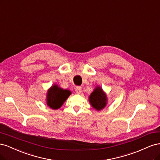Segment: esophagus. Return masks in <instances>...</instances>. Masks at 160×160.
Here are the masks:
<instances>
[{
  "label": "esophagus",
  "mask_w": 160,
  "mask_h": 160,
  "mask_svg": "<svg viewBox=\"0 0 160 160\" xmlns=\"http://www.w3.org/2000/svg\"><path fill=\"white\" fill-rule=\"evenodd\" d=\"M75 91L77 93H81V87H77V88H75Z\"/></svg>",
  "instance_id": "obj_1"
}]
</instances>
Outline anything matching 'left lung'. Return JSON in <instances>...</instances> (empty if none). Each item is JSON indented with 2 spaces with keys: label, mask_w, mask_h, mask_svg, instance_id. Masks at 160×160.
I'll use <instances>...</instances> for the list:
<instances>
[{
  "label": "left lung",
  "mask_w": 160,
  "mask_h": 160,
  "mask_svg": "<svg viewBox=\"0 0 160 160\" xmlns=\"http://www.w3.org/2000/svg\"><path fill=\"white\" fill-rule=\"evenodd\" d=\"M108 97L100 86H97L89 97L91 105L97 111H101L108 104Z\"/></svg>",
  "instance_id": "1"
}]
</instances>
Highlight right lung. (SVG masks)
Wrapping results in <instances>:
<instances>
[{"instance_id": "add662e5", "label": "right lung", "mask_w": 160, "mask_h": 160, "mask_svg": "<svg viewBox=\"0 0 160 160\" xmlns=\"http://www.w3.org/2000/svg\"><path fill=\"white\" fill-rule=\"evenodd\" d=\"M71 94V91L63 89L58 85L54 84L47 91L46 103L52 109H58L63 105Z\"/></svg>"}]
</instances>
